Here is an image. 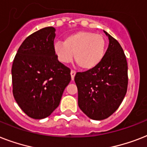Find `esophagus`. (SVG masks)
Instances as JSON below:
<instances>
[{
  "label": "esophagus",
  "mask_w": 147,
  "mask_h": 147,
  "mask_svg": "<svg viewBox=\"0 0 147 147\" xmlns=\"http://www.w3.org/2000/svg\"><path fill=\"white\" fill-rule=\"evenodd\" d=\"M76 71H73V70H71V80H73V79H74V78H75V76H76Z\"/></svg>",
  "instance_id": "1"
}]
</instances>
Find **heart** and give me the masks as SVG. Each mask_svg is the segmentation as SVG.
Returning a JSON list of instances; mask_svg holds the SVG:
<instances>
[{
  "label": "heart",
  "mask_w": 147,
  "mask_h": 147,
  "mask_svg": "<svg viewBox=\"0 0 147 147\" xmlns=\"http://www.w3.org/2000/svg\"><path fill=\"white\" fill-rule=\"evenodd\" d=\"M107 41L102 35L91 31H77L65 36L64 42H55L54 53L62 63L73 59L81 69L90 70L97 67L105 56Z\"/></svg>",
  "instance_id": "1"
}]
</instances>
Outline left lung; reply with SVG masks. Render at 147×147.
Instances as JSON below:
<instances>
[{
  "label": "left lung",
  "instance_id": "1",
  "mask_svg": "<svg viewBox=\"0 0 147 147\" xmlns=\"http://www.w3.org/2000/svg\"><path fill=\"white\" fill-rule=\"evenodd\" d=\"M108 36L109 45L102 61L94 69L77 72L78 104L89 118H107L121 105L127 90V62L121 45Z\"/></svg>",
  "mask_w": 147,
  "mask_h": 147
}]
</instances>
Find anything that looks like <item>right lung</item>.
Instances as JSON below:
<instances>
[{"label": "right lung", "mask_w": 147, "mask_h": 147, "mask_svg": "<svg viewBox=\"0 0 147 147\" xmlns=\"http://www.w3.org/2000/svg\"><path fill=\"white\" fill-rule=\"evenodd\" d=\"M55 29L45 27L26 38L13 62V94L31 118L49 117L71 81L70 69L54 53Z\"/></svg>", "instance_id": "add662e5"}]
</instances>
